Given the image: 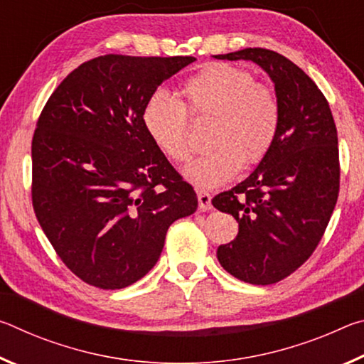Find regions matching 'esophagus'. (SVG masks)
<instances>
[{"instance_id":"1","label":"esophagus","mask_w":364,"mask_h":364,"mask_svg":"<svg viewBox=\"0 0 364 364\" xmlns=\"http://www.w3.org/2000/svg\"><path fill=\"white\" fill-rule=\"evenodd\" d=\"M197 200H199L200 210H210L212 208V196L207 191H197Z\"/></svg>"}]
</instances>
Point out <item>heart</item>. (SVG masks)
Returning a JSON list of instances; mask_svg holds the SVG:
<instances>
[{
    "label": "heart",
    "instance_id": "b5f03b06",
    "mask_svg": "<svg viewBox=\"0 0 364 364\" xmlns=\"http://www.w3.org/2000/svg\"><path fill=\"white\" fill-rule=\"evenodd\" d=\"M181 102L165 91L152 93L143 107V125L157 149L171 162L191 157L189 119H213V149L191 162L184 176L197 188H217L247 164H258L278 138L281 106L267 85L241 67L213 63L184 82Z\"/></svg>",
    "mask_w": 364,
    "mask_h": 364
}]
</instances>
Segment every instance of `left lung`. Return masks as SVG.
Masks as SVG:
<instances>
[{
	"label": "left lung",
	"mask_w": 364,
	"mask_h": 364,
	"mask_svg": "<svg viewBox=\"0 0 364 364\" xmlns=\"http://www.w3.org/2000/svg\"><path fill=\"white\" fill-rule=\"evenodd\" d=\"M213 58L260 65L281 106L271 151L244 181L212 199L239 223L236 239L217 250L221 267L249 284H274L310 258L334 212L341 183L336 123L316 83L279 53L245 48Z\"/></svg>",
	"instance_id": "left-lung-1"
}]
</instances>
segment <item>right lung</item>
I'll return each mask as SVG.
<instances>
[{
  "instance_id": "right-lung-1",
  "label": "right lung",
  "mask_w": 364,
  "mask_h": 364,
  "mask_svg": "<svg viewBox=\"0 0 364 364\" xmlns=\"http://www.w3.org/2000/svg\"><path fill=\"white\" fill-rule=\"evenodd\" d=\"M193 56L106 54L49 96L32 139V202L49 242L86 284L143 278L175 220L197 208L191 184L146 133L143 107Z\"/></svg>"
}]
</instances>
